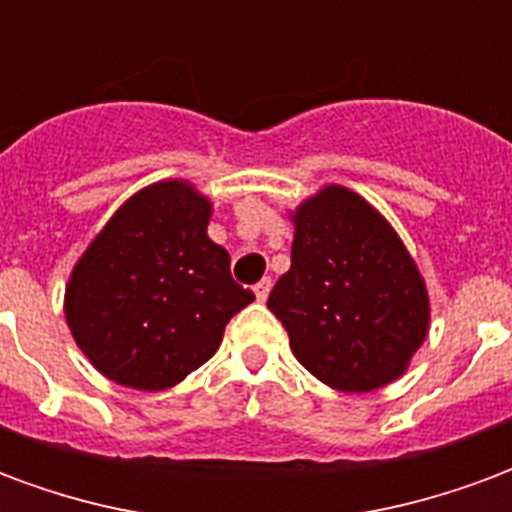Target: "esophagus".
<instances>
[{
	"label": "esophagus",
	"mask_w": 512,
	"mask_h": 512,
	"mask_svg": "<svg viewBox=\"0 0 512 512\" xmlns=\"http://www.w3.org/2000/svg\"><path fill=\"white\" fill-rule=\"evenodd\" d=\"M270 289H273V281H270V278H262L259 284L253 286V292H256V300H259V303H264V300H267V295H270Z\"/></svg>",
	"instance_id": "34e87169"
}]
</instances>
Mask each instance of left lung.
Masks as SVG:
<instances>
[{"label":"left lung","mask_w":512,"mask_h":512,"mask_svg":"<svg viewBox=\"0 0 512 512\" xmlns=\"http://www.w3.org/2000/svg\"><path fill=\"white\" fill-rule=\"evenodd\" d=\"M289 217L292 267L267 308L297 361L347 394L402 378L430 331V295L400 234L342 184H325Z\"/></svg>","instance_id":"obj_1"}]
</instances>
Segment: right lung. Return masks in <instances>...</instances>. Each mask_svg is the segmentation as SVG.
<instances>
[{"label":"right lung","mask_w":512,"mask_h":512,"mask_svg":"<svg viewBox=\"0 0 512 512\" xmlns=\"http://www.w3.org/2000/svg\"><path fill=\"white\" fill-rule=\"evenodd\" d=\"M212 201L187 179L126 198L90 239L65 284V322L104 378L165 391L206 364L228 320L253 303L226 248L209 239Z\"/></svg>","instance_id":"1"}]
</instances>
